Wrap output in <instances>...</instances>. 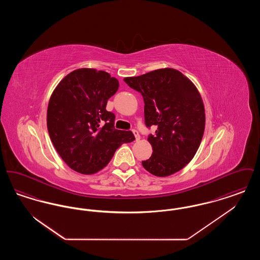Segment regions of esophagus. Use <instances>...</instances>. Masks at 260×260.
<instances>
[{
	"label": "esophagus",
	"mask_w": 260,
	"mask_h": 260,
	"mask_svg": "<svg viewBox=\"0 0 260 260\" xmlns=\"http://www.w3.org/2000/svg\"><path fill=\"white\" fill-rule=\"evenodd\" d=\"M133 133H134V135H135V137H136V141H138V140L140 139V136H139L138 132H137V131H136V129H134V131H133Z\"/></svg>",
	"instance_id": "1"
}]
</instances>
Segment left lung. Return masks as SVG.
<instances>
[{"instance_id":"obj_1","label":"left lung","mask_w":260,"mask_h":260,"mask_svg":"<svg viewBox=\"0 0 260 260\" xmlns=\"http://www.w3.org/2000/svg\"><path fill=\"white\" fill-rule=\"evenodd\" d=\"M124 81L143 96L145 124L157 127L156 135L149 136L153 153L142 161L143 168L159 177L179 172L195 156L205 132V106L198 88L173 68Z\"/></svg>"}]
</instances>
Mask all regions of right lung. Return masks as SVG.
Returning a JSON list of instances; mask_svg holds the SVG:
<instances>
[{"instance_id":"obj_1","label":"right lung","mask_w":260,"mask_h":260,"mask_svg":"<svg viewBox=\"0 0 260 260\" xmlns=\"http://www.w3.org/2000/svg\"><path fill=\"white\" fill-rule=\"evenodd\" d=\"M119 81L105 71L80 68L65 76L51 93L47 125L62 160L77 173L93 174L105 168L122 144L135 140L132 132L114 127L106 110Z\"/></svg>"}]
</instances>
